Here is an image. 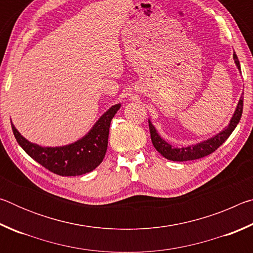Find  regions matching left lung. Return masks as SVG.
I'll use <instances>...</instances> for the list:
<instances>
[{
	"label": "left lung",
	"instance_id": "left-lung-1",
	"mask_svg": "<svg viewBox=\"0 0 253 253\" xmlns=\"http://www.w3.org/2000/svg\"><path fill=\"white\" fill-rule=\"evenodd\" d=\"M233 59L235 65H237L238 69L241 71V67H240L239 59L237 57L235 52L233 53ZM243 95V93H242ZM242 110H243V96H241L240 100L238 102L237 109H235L232 118H231L230 124L228 127H225L223 130L220 131L219 134H216L212 138L208 140H204L202 143H199L196 145H192V146L187 147H173L172 145L165 142L162 137L158 135L157 130L155 127L153 126L151 121H148L149 125V131H151V138L154 147L156 148V151L161 154L162 156L168 158L169 161L173 162H185V161H193V160H199V158H202L204 156H208L213 152H215L217 148H219L222 144H223L226 139L229 138V136L232 134L234 128L240 122L242 116Z\"/></svg>",
	"mask_w": 253,
	"mask_h": 253
}]
</instances>
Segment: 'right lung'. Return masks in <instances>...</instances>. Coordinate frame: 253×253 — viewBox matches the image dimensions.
Listing matches in <instances>:
<instances>
[{
  "instance_id": "add662e5",
  "label": "right lung",
  "mask_w": 253,
  "mask_h": 253,
  "mask_svg": "<svg viewBox=\"0 0 253 253\" xmlns=\"http://www.w3.org/2000/svg\"><path fill=\"white\" fill-rule=\"evenodd\" d=\"M119 108L121 104L111 106L87 135L60 147H42L30 143L12 123L11 126L16 142L34 161L60 176H77L91 172L104 160L108 146L110 122Z\"/></svg>"
}]
</instances>
